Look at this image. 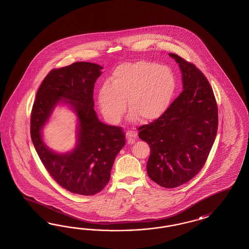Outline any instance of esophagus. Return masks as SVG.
I'll return each instance as SVG.
<instances>
[{"label":"esophagus","mask_w":249,"mask_h":249,"mask_svg":"<svg viewBox=\"0 0 249 249\" xmlns=\"http://www.w3.org/2000/svg\"><path fill=\"white\" fill-rule=\"evenodd\" d=\"M137 132L133 131V130H128L126 132V137L128 139V144H133L135 142V139L137 138Z\"/></svg>","instance_id":"34e87169"}]
</instances>
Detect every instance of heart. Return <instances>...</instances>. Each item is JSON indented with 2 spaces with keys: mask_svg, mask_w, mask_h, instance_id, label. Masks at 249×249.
Listing matches in <instances>:
<instances>
[{
  "mask_svg": "<svg viewBox=\"0 0 249 249\" xmlns=\"http://www.w3.org/2000/svg\"><path fill=\"white\" fill-rule=\"evenodd\" d=\"M175 77L166 66L139 61L125 63L114 70L110 84L98 91V103L106 120L116 124L126 111L128 101L130 120L138 117L154 121L165 112L175 90Z\"/></svg>",
  "mask_w": 249,
  "mask_h": 249,
  "instance_id": "1",
  "label": "heart"
}]
</instances>
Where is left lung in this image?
<instances>
[{
  "mask_svg": "<svg viewBox=\"0 0 249 249\" xmlns=\"http://www.w3.org/2000/svg\"><path fill=\"white\" fill-rule=\"evenodd\" d=\"M181 68V94L157 120L138 128L150 145L147 174L164 188L192 180L204 167L218 128V107L211 85L200 69L176 53Z\"/></svg>",
  "mask_w": 249,
  "mask_h": 249,
  "instance_id": "left-lung-1",
  "label": "left lung"
}]
</instances>
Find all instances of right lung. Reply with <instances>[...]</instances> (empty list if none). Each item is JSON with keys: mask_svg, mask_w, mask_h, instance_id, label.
I'll use <instances>...</instances> for the list:
<instances>
[{"mask_svg": "<svg viewBox=\"0 0 249 249\" xmlns=\"http://www.w3.org/2000/svg\"><path fill=\"white\" fill-rule=\"evenodd\" d=\"M101 69L89 62L52 69L38 89L31 112V139L46 171L63 188L81 196H94L105 188L115 158L126 143L122 128L102 123L94 109V85ZM61 100L71 105L79 118L77 146L65 155L48 149L40 135Z\"/></svg>", "mask_w": 249, "mask_h": 249, "instance_id": "1", "label": "right lung"}]
</instances>
